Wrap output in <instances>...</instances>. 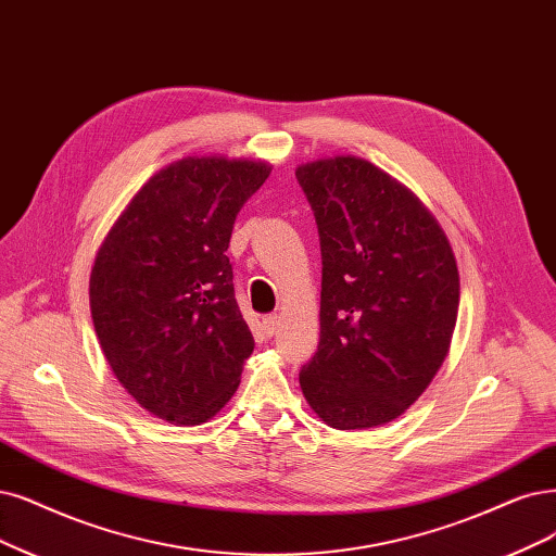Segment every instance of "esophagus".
<instances>
[{"mask_svg": "<svg viewBox=\"0 0 556 556\" xmlns=\"http://www.w3.org/2000/svg\"><path fill=\"white\" fill-rule=\"evenodd\" d=\"M279 325H281V318L277 314H270V316L263 318V330H265L267 337H275L277 330H279Z\"/></svg>", "mask_w": 556, "mask_h": 556, "instance_id": "34e87169", "label": "esophagus"}]
</instances>
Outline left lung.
<instances>
[{
  "mask_svg": "<svg viewBox=\"0 0 556 556\" xmlns=\"http://www.w3.org/2000/svg\"><path fill=\"white\" fill-rule=\"evenodd\" d=\"M295 176L323 254L320 343L300 371L302 394L332 428L384 426L448 355L460 302L454 250L424 201L364 157H316Z\"/></svg>",
  "mask_w": 556,
  "mask_h": 556,
  "instance_id": "left-lung-1",
  "label": "left lung"
}]
</instances>
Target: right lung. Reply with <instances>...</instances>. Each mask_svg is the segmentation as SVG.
<instances>
[{"instance_id":"add662e5","label":"right lung","mask_w":556,"mask_h":556,"mask_svg":"<svg viewBox=\"0 0 556 556\" xmlns=\"http://www.w3.org/2000/svg\"><path fill=\"white\" fill-rule=\"evenodd\" d=\"M270 172L265 160L185 155L141 185L98 247V343L121 387L157 419L201 426L236 394L254 339L226 250L242 203Z\"/></svg>"}]
</instances>
